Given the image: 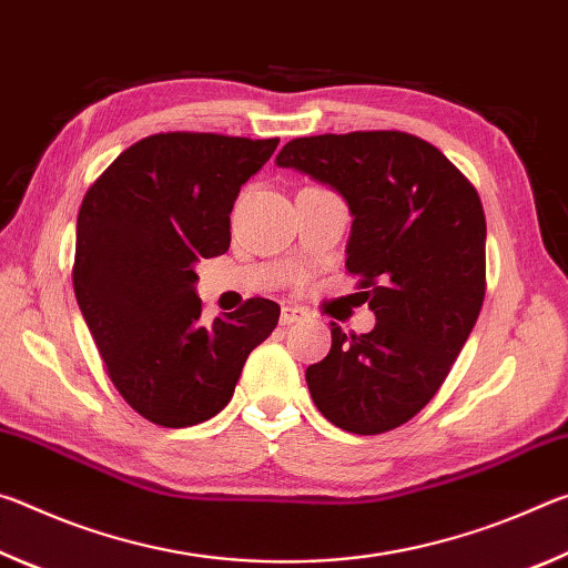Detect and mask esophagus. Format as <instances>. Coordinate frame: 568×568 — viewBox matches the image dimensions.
<instances>
[{"label":"esophagus","instance_id":"obj_1","mask_svg":"<svg viewBox=\"0 0 568 568\" xmlns=\"http://www.w3.org/2000/svg\"><path fill=\"white\" fill-rule=\"evenodd\" d=\"M307 318V313L303 311V307L297 305H283V313H281V323L283 325H293V323H301Z\"/></svg>","mask_w":568,"mask_h":568}]
</instances>
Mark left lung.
I'll return each instance as SVG.
<instances>
[{"instance_id":"8db88e82","label":"left lung","mask_w":568,"mask_h":568,"mask_svg":"<svg viewBox=\"0 0 568 568\" xmlns=\"http://www.w3.org/2000/svg\"><path fill=\"white\" fill-rule=\"evenodd\" d=\"M275 162L345 200V267L376 313L371 333L333 323L331 353L305 371L313 403L348 434L398 428L436 396L484 305L478 192L444 152L396 130L297 138Z\"/></svg>"}]
</instances>
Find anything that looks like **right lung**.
<instances>
[{"label": "right lung", "instance_id": "add662e5", "mask_svg": "<svg viewBox=\"0 0 568 568\" xmlns=\"http://www.w3.org/2000/svg\"><path fill=\"white\" fill-rule=\"evenodd\" d=\"M277 142L152 134L124 150L82 200L77 303L114 388L158 426L187 428L217 416L247 355L281 318V305L250 297L205 325L195 293V265L227 253L237 192Z\"/></svg>", "mask_w": 568, "mask_h": 568}]
</instances>
